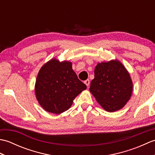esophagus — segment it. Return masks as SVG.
<instances>
[{"mask_svg":"<svg viewBox=\"0 0 155 155\" xmlns=\"http://www.w3.org/2000/svg\"><path fill=\"white\" fill-rule=\"evenodd\" d=\"M84 84H86L87 87H88V86H89V84H90V81H89V80H88V79L86 80V81H84Z\"/></svg>","mask_w":155,"mask_h":155,"instance_id":"34e87169","label":"esophagus"}]
</instances>
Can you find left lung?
Wrapping results in <instances>:
<instances>
[{
  "instance_id": "left-lung-1",
  "label": "left lung",
  "mask_w": 155,
  "mask_h": 155,
  "mask_svg": "<svg viewBox=\"0 0 155 155\" xmlns=\"http://www.w3.org/2000/svg\"><path fill=\"white\" fill-rule=\"evenodd\" d=\"M133 85L124 66L118 60H111L97 64L89 90L103 108L113 113L123 108L130 100Z\"/></svg>"
}]
</instances>
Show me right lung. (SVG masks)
I'll return each instance as SVG.
<instances>
[{
  "instance_id": "1",
  "label": "right lung",
  "mask_w": 155,
  "mask_h": 155,
  "mask_svg": "<svg viewBox=\"0 0 155 155\" xmlns=\"http://www.w3.org/2000/svg\"><path fill=\"white\" fill-rule=\"evenodd\" d=\"M86 88V84L72 70L71 62H61L54 58L41 68L35 91L42 108L58 114L70 108L75 97Z\"/></svg>"
}]
</instances>
